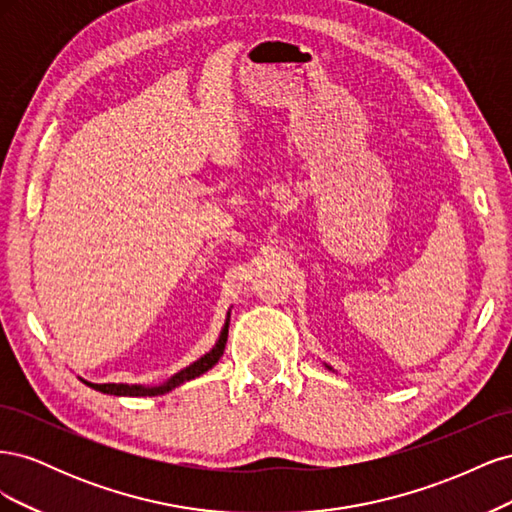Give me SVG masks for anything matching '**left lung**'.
I'll list each match as a JSON object with an SVG mask.
<instances>
[{
	"mask_svg": "<svg viewBox=\"0 0 512 512\" xmlns=\"http://www.w3.org/2000/svg\"><path fill=\"white\" fill-rule=\"evenodd\" d=\"M329 369H331V367H329Z\"/></svg>",
	"mask_w": 512,
	"mask_h": 512,
	"instance_id": "1",
	"label": "left lung"
}]
</instances>
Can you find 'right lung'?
I'll return each mask as SVG.
<instances>
[{
    "mask_svg": "<svg viewBox=\"0 0 512 512\" xmlns=\"http://www.w3.org/2000/svg\"><path fill=\"white\" fill-rule=\"evenodd\" d=\"M226 339H228V320L224 324V329L220 333V339L218 344H215L205 356H200L198 361H194L190 367L181 369L179 374H175L173 378H170L168 382L160 384V386H141V384H94V382H87L83 380L87 386H91V389H96L100 393H106V395H126V397H151V395H164L168 391H173L175 386L188 382V380H194L198 378L200 374H205V371H209L215 363L220 361V356L224 354V348H226Z\"/></svg>",
    "mask_w": 512,
    "mask_h": 512,
    "instance_id": "right-lung-1",
    "label": "right lung"
}]
</instances>
